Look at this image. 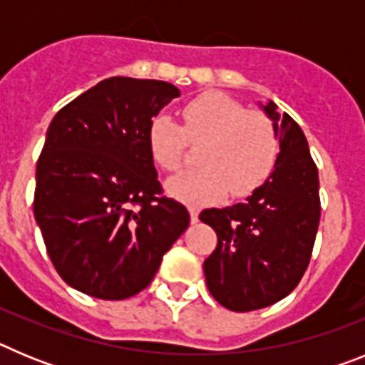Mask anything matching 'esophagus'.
<instances>
[{
  "mask_svg": "<svg viewBox=\"0 0 365 365\" xmlns=\"http://www.w3.org/2000/svg\"><path fill=\"white\" fill-rule=\"evenodd\" d=\"M190 221H192V225L199 222V210H195V208H190Z\"/></svg>",
  "mask_w": 365,
  "mask_h": 365,
  "instance_id": "esophagus-1",
  "label": "esophagus"
}]
</instances>
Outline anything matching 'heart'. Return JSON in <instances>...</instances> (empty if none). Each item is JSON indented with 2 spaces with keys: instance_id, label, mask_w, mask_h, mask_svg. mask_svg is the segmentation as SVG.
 Segmentation results:
<instances>
[{
  "instance_id": "heart-1",
  "label": "heart",
  "mask_w": 365,
  "mask_h": 365,
  "mask_svg": "<svg viewBox=\"0 0 365 365\" xmlns=\"http://www.w3.org/2000/svg\"><path fill=\"white\" fill-rule=\"evenodd\" d=\"M199 166L168 180L173 197L193 206L210 205L230 192L243 197L270 175L278 157L272 122L222 93H205L182 109V125L164 113L148 125L151 157L166 172L182 164L188 144H199Z\"/></svg>"
}]
</instances>
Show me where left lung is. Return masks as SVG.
I'll return each instance as SVG.
<instances>
[{
    "mask_svg": "<svg viewBox=\"0 0 365 365\" xmlns=\"http://www.w3.org/2000/svg\"><path fill=\"white\" fill-rule=\"evenodd\" d=\"M263 109L279 138L274 172L245 202L199 215L217 234L202 265L206 285L215 302L235 312L269 307L294 291L320 225L318 168L307 138L274 102Z\"/></svg>",
    "mask_w": 365,
    "mask_h": 365,
    "instance_id": "obj_1",
    "label": "left lung"
}]
</instances>
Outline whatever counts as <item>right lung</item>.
Instances as JSON below:
<instances>
[{
	"mask_svg": "<svg viewBox=\"0 0 365 365\" xmlns=\"http://www.w3.org/2000/svg\"><path fill=\"white\" fill-rule=\"evenodd\" d=\"M180 91L160 80L113 76L63 106L36 164L34 217L60 278L100 299L151 283L188 228L185 206L163 195L148 125Z\"/></svg>",
	"mask_w": 365,
	"mask_h": 365,
	"instance_id": "obj_1",
	"label": "right lung"
}]
</instances>
